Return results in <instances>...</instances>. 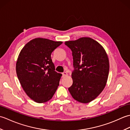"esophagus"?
<instances>
[{"label":"esophagus","mask_w":130,"mask_h":130,"mask_svg":"<svg viewBox=\"0 0 130 130\" xmlns=\"http://www.w3.org/2000/svg\"><path fill=\"white\" fill-rule=\"evenodd\" d=\"M68 73L67 72H63L62 73V77H65V76H68Z\"/></svg>","instance_id":"1"}]
</instances>
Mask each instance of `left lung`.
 <instances>
[{
	"mask_svg": "<svg viewBox=\"0 0 130 130\" xmlns=\"http://www.w3.org/2000/svg\"><path fill=\"white\" fill-rule=\"evenodd\" d=\"M65 44L72 51L73 83L69 91L80 103L92 102L104 89L108 77L109 64L103 47L90 37H82Z\"/></svg>",
	"mask_w": 130,
	"mask_h": 130,
	"instance_id": "8db88e82",
	"label": "left lung"
}]
</instances>
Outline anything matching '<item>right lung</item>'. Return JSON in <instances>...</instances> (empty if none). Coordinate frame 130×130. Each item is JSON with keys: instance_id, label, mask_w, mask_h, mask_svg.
<instances>
[{"instance_id": "right-lung-1", "label": "right lung", "mask_w": 130, "mask_h": 130, "mask_svg": "<svg viewBox=\"0 0 130 130\" xmlns=\"http://www.w3.org/2000/svg\"><path fill=\"white\" fill-rule=\"evenodd\" d=\"M62 43L36 38L26 43L18 55V80L26 94L37 103L50 100L59 85L62 74L55 71L51 55Z\"/></svg>"}]
</instances>
